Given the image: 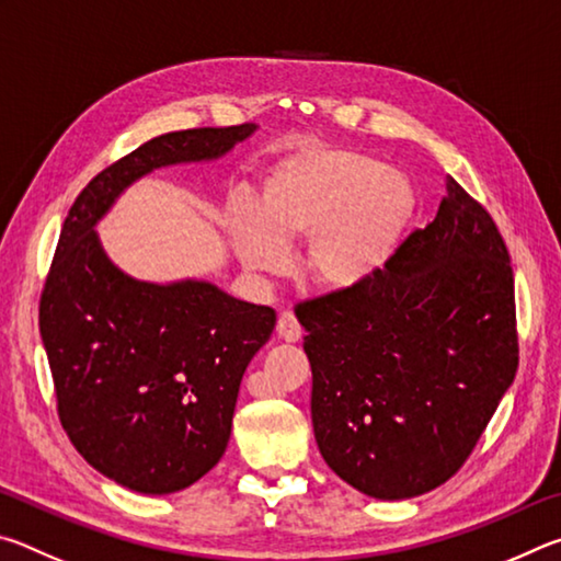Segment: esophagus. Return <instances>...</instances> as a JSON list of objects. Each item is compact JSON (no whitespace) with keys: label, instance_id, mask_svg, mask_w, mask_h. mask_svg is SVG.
Listing matches in <instances>:
<instances>
[{"label":"esophagus","instance_id":"1","mask_svg":"<svg viewBox=\"0 0 561 561\" xmlns=\"http://www.w3.org/2000/svg\"><path fill=\"white\" fill-rule=\"evenodd\" d=\"M277 334H279V339L289 341V344L301 339V327H299L297 317H294V311H282L277 319Z\"/></svg>","mask_w":561,"mask_h":561}]
</instances>
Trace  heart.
I'll return each mask as SVG.
<instances>
[{"label":"heart","mask_w":561,"mask_h":561,"mask_svg":"<svg viewBox=\"0 0 561 561\" xmlns=\"http://www.w3.org/2000/svg\"><path fill=\"white\" fill-rule=\"evenodd\" d=\"M413 213V185L378 158L307 148L264 178L260 205L237 207L230 230L254 272H279L284 244L307 240L304 277L327 291H354L388 267Z\"/></svg>","instance_id":"obj_1"}]
</instances>
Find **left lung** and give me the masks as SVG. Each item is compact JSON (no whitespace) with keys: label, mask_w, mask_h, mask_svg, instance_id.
Segmentation results:
<instances>
[{"label":"left lung","mask_w":561,"mask_h":561,"mask_svg":"<svg viewBox=\"0 0 561 561\" xmlns=\"http://www.w3.org/2000/svg\"><path fill=\"white\" fill-rule=\"evenodd\" d=\"M297 319L319 453L376 500L450 480L517 374L510 252L450 175L435 220L376 279L301 301Z\"/></svg>","instance_id":"obj_1"}]
</instances>
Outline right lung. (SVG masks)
<instances>
[{
    "label": "right lung",
    "instance_id": "obj_1",
    "mask_svg": "<svg viewBox=\"0 0 561 561\" xmlns=\"http://www.w3.org/2000/svg\"><path fill=\"white\" fill-rule=\"evenodd\" d=\"M254 128L165 133L101 170L66 215L44 284L39 331L64 431L91 468L144 495L185 490L222 458L244 368L277 314L210 282L133 279L93 227L138 178L222 158Z\"/></svg>",
    "mask_w": 561,
    "mask_h": 561
}]
</instances>
